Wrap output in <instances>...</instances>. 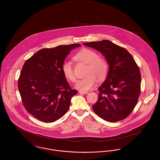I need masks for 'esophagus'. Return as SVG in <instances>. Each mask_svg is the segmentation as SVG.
Returning a JSON list of instances; mask_svg holds the SVG:
<instances>
[{
    "label": "esophagus",
    "mask_w": 160,
    "mask_h": 160,
    "mask_svg": "<svg viewBox=\"0 0 160 160\" xmlns=\"http://www.w3.org/2000/svg\"><path fill=\"white\" fill-rule=\"evenodd\" d=\"M79 92L80 94H87L89 93L88 91H79Z\"/></svg>",
    "instance_id": "34e87169"
}]
</instances>
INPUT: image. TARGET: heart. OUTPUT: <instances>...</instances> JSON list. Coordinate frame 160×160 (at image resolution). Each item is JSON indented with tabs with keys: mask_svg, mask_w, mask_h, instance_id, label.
I'll return each mask as SVG.
<instances>
[{
	"mask_svg": "<svg viewBox=\"0 0 160 160\" xmlns=\"http://www.w3.org/2000/svg\"><path fill=\"white\" fill-rule=\"evenodd\" d=\"M76 58L88 64L86 77L76 81L74 87L81 91H88L92 89L97 83L98 79L104 80L107 76L109 70V64L106 59L101 58L96 52L84 49L76 55ZM61 69L65 78L69 81H74L75 75L72 66V63L69 60H66L62 64Z\"/></svg>",
	"mask_w": 160,
	"mask_h": 160,
	"instance_id": "heart-1",
	"label": "heart"
}]
</instances>
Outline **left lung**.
Instances as JSON below:
<instances>
[{"label":"left lung","mask_w":160,"mask_h":160,"mask_svg":"<svg viewBox=\"0 0 160 160\" xmlns=\"http://www.w3.org/2000/svg\"><path fill=\"white\" fill-rule=\"evenodd\" d=\"M83 45L102 54L109 64L106 78L98 88L94 111L110 122L125 118L136 106L140 94L141 74L133 58L126 49L109 40Z\"/></svg>","instance_id":"left-lung-1"}]
</instances>
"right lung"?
I'll return each mask as SVG.
<instances>
[{"label": "right lung", "mask_w": 160, "mask_h": 160, "mask_svg": "<svg viewBox=\"0 0 160 160\" xmlns=\"http://www.w3.org/2000/svg\"><path fill=\"white\" fill-rule=\"evenodd\" d=\"M79 44L43 48L26 61L18 81V88L26 110L44 122L61 118L78 93L71 89L61 67L71 50Z\"/></svg>", "instance_id": "right-lung-1"}]
</instances>
